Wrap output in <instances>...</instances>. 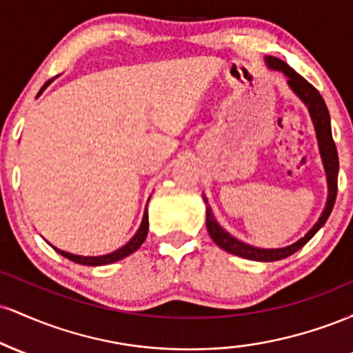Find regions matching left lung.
<instances>
[{
  "mask_svg": "<svg viewBox=\"0 0 353 353\" xmlns=\"http://www.w3.org/2000/svg\"><path fill=\"white\" fill-rule=\"evenodd\" d=\"M265 64L269 70L282 72L287 78V86L292 89V92L297 96L299 99L305 104L309 109V114L312 123H314L315 136H317L319 143V151L320 157H322L323 169H325L327 176V189H329V196H327L325 208H323L322 214H320L319 221L315 222L314 228H312L305 236L295 241L294 244L285 245V247H275V249H262V247H255L242 242L230 236L225 229L221 228V224L214 217L212 209H210L208 197L202 194V199L205 202V225H208L209 236L216 244L224 249L225 252L239 255L242 259H249V261H259V262H275L281 261V259L289 257L297 252L299 249H302L307 242L310 241L315 234L319 232V229L329 219L332 209H334L335 197H337V179H339V154L337 148H335L334 139H332V128H330V114L329 109L325 106V101L322 99L320 92L312 86L310 83H307L301 74H297L289 64H285L283 61L274 56H265Z\"/></svg>",
  "mask_w": 353,
  "mask_h": 353,
  "instance_id": "obj_1",
  "label": "left lung"
}]
</instances>
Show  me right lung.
Masks as SVG:
<instances>
[{
	"label": "right lung",
	"instance_id": "1",
	"mask_svg": "<svg viewBox=\"0 0 353 353\" xmlns=\"http://www.w3.org/2000/svg\"><path fill=\"white\" fill-rule=\"evenodd\" d=\"M54 79V78H52ZM52 79L48 81L46 84L41 88V91L38 92V96L41 94V92L50 86V83ZM36 96V98H38ZM149 202V199H148ZM148 230H149V221H148V205H145V210H144V216H143V222H141L139 229H137V232L129 239V242H125L123 247H119V249L112 250V252L109 254H104V255H78V254H71V252H66V250H61L58 247L52 245V249L56 250V252H59L63 257L70 259V261L76 262V264H81V265H91V267H98V265H108V264H112V262H117L121 261V259L128 257V255H131L132 252H136L137 249H139L141 245H143V242L145 241V237H148Z\"/></svg>",
	"mask_w": 353,
	"mask_h": 353
}]
</instances>
